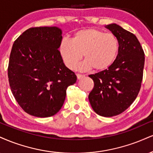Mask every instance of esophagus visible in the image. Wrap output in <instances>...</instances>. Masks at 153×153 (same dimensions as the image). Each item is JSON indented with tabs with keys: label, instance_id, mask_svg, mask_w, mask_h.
Returning <instances> with one entry per match:
<instances>
[{
	"label": "esophagus",
	"instance_id": "1",
	"mask_svg": "<svg viewBox=\"0 0 153 153\" xmlns=\"http://www.w3.org/2000/svg\"><path fill=\"white\" fill-rule=\"evenodd\" d=\"M84 77H85V75H82V74H79V73L77 74V78H78V80H80V79L84 78Z\"/></svg>",
	"mask_w": 153,
	"mask_h": 153
}]
</instances>
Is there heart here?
Wrapping results in <instances>:
<instances>
[{
  "instance_id": "heart-1",
  "label": "heart",
  "mask_w": 153,
  "mask_h": 153,
  "mask_svg": "<svg viewBox=\"0 0 153 153\" xmlns=\"http://www.w3.org/2000/svg\"><path fill=\"white\" fill-rule=\"evenodd\" d=\"M119 49L117 37L111 33L96 28L78 30L71 39H63L59 51L65 65L75 70L83 55L85 62L80 69L103 71L115 61Z\"/></svg>"
}]
</instances>
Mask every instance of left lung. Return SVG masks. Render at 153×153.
Returning <instances> with one entry per match:
<instances>
[{
    "mask_svg": "<svg viewBox=\"0 0 153 153\" xmlns=\"http://www.w3.org/2000/svg\"><path fill=\"white\" fill-rule=\"evenodd\" d=\"M119 42L116 59L108 69L90 75L94 87L88 95L97 115L113 117L123 113L140 90L145 53L137 37L117 24L106 26Z\"/></svg>",
    "mask_w": 153,
    "mask_h": 153,
    "instance_id": "1",
    "label": "left lung"
}]
</instances>
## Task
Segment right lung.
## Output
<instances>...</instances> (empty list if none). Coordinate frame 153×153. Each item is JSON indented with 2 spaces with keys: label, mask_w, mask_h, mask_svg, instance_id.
<instances>
[{
  "label": "right lung",
  "mask_w": 153,
  "mask_h": 153,
  "mask_svg": "<svg viewBox=\"0 0 153 153\" xmlns=\"http://www.w3.org/2000/svg\"><path fill=\"white\" fill-rule=\"evenodd\" d=\"M62 38L57 27H30L13 45L9 85L18 105L33 116L56 115L64 103L68 87L77 80L58 50Z\"/></svg>",
  "instance_id": "1"
}]
</instances>
